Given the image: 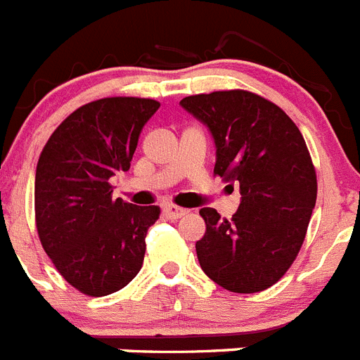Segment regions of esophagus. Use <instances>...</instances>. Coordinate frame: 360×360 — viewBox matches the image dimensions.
<instances>
[{"instance_id": "esophagus-1", "label": "esophagus", "mask_w": 360, "mask_h": 360, "mask_svg": "<svg viewBox=\"0 0 360 360\" xmlns=\"http://www.w3.org/2000/svg\"><path fill=\"white\" fill-rule=\"evenodd\" d=\"M163 212L168 219H181V217L188 215L186 208H181V206H176V204H165Z\"/></svg>"}]
</instances>
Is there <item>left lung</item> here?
<instances>
[{"label": "left lung", "instance_id": "obj_1", "mask_svg": "<svg viewBox=\"0 0 360 360\" xmlns=\"http://www.w3.org/2000/svg\"><path fill=\"white\" fill-rule=\"evenodd\" d=\"M181 105L208 125L213 174L238 183L242 195L231 219L199 212L206 222L195 244L200 267L229 292L269 289L296 260L316 206V168L303 134L276 103L245 89L192 95Z\"/></svg>", "mask_w": 360, "mask_h": 360}]
</instances>
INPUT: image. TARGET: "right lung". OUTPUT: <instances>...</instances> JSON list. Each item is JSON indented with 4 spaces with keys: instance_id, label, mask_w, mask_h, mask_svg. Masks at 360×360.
Returning a JSON list of instances; mask_svg holds the SVG:
<instances>
[{
    "instance_id": "1",
    "label": "right lung",
    "mask_w": 360,
    "mask_h": 360,
    "mask_svg": "<svg viewBox=\"0 0 360 360\" xmlns=\"http://www.w3.org/2000/svg\"><path fill=\"white\" fill-rule=\"evenodd\" d=\"M160 102L109 96L71 112L51 132L35 170V226L60 276L91 297L124 289L140 273L147 229L160 206L112 199L138 138Z\"/></svg>"
}]
</instances>
